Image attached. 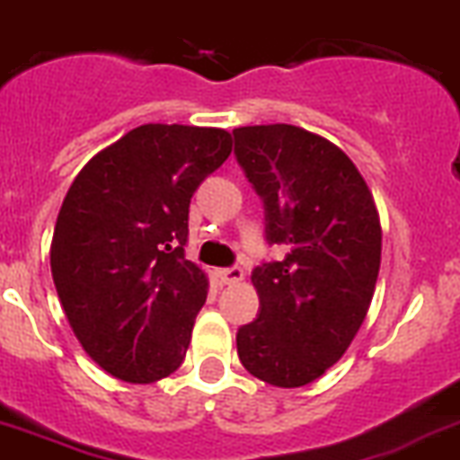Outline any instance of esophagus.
Instances as JSON below:
<instances>
[{"label":"esophagus","mask_w":460,"mask_h":460,"mask_svg":"<svg viewBox=\"0 0 460 460\" xmlns=\"http://www.w3.org/2000/svg\"><path fill=\"white\" fill-rule=\"evenodd\" d=\"M218 279L223 284H239L244 279V270L242 268H223L218 270Z\"/></svg>","instance_id":"34e87169"}]
</instances>
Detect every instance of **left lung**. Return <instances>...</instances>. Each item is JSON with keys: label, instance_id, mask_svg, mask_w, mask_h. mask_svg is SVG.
I'll return each mask as SVG.
<instances>
[{"label": "left lung", "instance_id": "1", "mask_svg": "<svg viewBox=\"0 0 460 460\" xmlns=\"http://www.w3.org/2000/svg\"><path fill=\"white\" fill-rule=\"evenodd\" d=\"M234 155L265 204V237L284 261L251 281L258 319L237 331V353L261 382L297 388L342 358L363 325L382 262L372 192L347 153L296 125L233 129Z\"/></svg>", "mask_w": 460, "mask_h": 460}]
</instances>
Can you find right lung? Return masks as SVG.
<instances>
[{
  "label": "right lung",
  "instance_id": "right-lung-1",
  "mask_svg": "<svg viewBox=\"0 0 460 460\" xmlns=\"http://www.w3.org/2000/svg\"><path fill=\"white\" fill-rule=\"evenodd\" d=\"M233 151L221 128L148 123L78 172L55 223L50 272L102 370L151 384L183 363L207 274L186 261L188 207Z\"/></svg>",
  "mask_w": 460,
  "mask_h": 460
}]
</instances>
